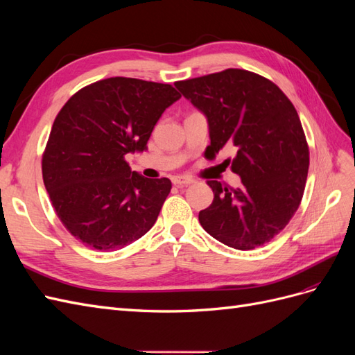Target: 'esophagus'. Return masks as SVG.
I'll return each instance as SVG.
<instances>
[{
  "instance_id": "esophagus-1",
  "label": "esophagus",
  "mask_w": 355,
  "mask_h": 355,
  "mask_svg": "<svg viewBox=\"0 0 355 355\" xmlns=\"http://www.w3.org/2000/svg\"><path fill=\"white\" fill-rule=\"evenodd\" d=\"M171 182H173V185H176V187H187V185L194 184V180L189 178H185V176H173L171 178Z\"/></svg>"
}]
</instances>
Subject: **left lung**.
<instances>
[{"label":"left lung","instance_id":"left-lung-1","mask_svg":"<svg viewBox=\"0 0 355 355\" xmlns=\"http://www.w3.org/2000/svg\"><path fill=\"white\" fill-rule=\"evenodd\" d=\"M207 116L210 145L237 155L225 159L241 187L207 180L213 202L198 214L204 231L237 250H252L280 234L304 197L309 148L293 103L259 73L230 68L175 83Z\"/></svg>","mask_w":355,"mask_h":355}]
</instances>
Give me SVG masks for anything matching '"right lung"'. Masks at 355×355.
I'll list each match as a JSON object with an SVG mask.
<instances>
[{
    "instance_id": "1",
    "label": "right lung",
    "mask_w": 355,
    "mask_h": 355,
    "mask_svg": "<svg viewBox=\"0 0 355 355\" xmlns=\"http://www.w3.org/2000/svg\"><path fill=\"white\" fill-rule=\"evenodd\" d=\"M180 98L170 84L112 77L72 94L42 153V180L58 218L96 250L123 249L155 223L167 178L130 170L125 154L146 149L161 114Z\"/></svg>"
}]
</instances>
